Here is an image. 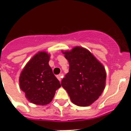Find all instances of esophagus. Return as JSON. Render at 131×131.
Returning <instances> with one entry per match:
<instances>
[{
  "label": "esophagus",
  "instance_id": "esophagus-1",
  "mask_svg": "<svg viewBox=\"0 0 131 131\" xmlns=\"http://www.w3.org/2000/svg\"><path fill=\"white\" fill-rule=\"evenodd\" d=\"M57 79L59 80V81H60L61 79H62V74H59V75H57Z\"/></svg>",
  "mask_w": 131,
  "mask_h": 131
}]
</instances>
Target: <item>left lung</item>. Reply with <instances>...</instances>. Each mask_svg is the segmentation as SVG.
Here are the masks:
<instances>
[{
    "label": "left lung",
    "mask_w": 131,
    "mask_h": 131,
    "mask_svg": "<svg viewBox=\"0 0 131 131\" xmlns=\"http://www.w3.org/2000/svg\"><path fill=\"white\" fill-rule=\"evenodd\" d=\"M63 53L68 60L69 69L61 85L74 104L80 107L91 105L104 91V67L88 50L81 47H75Z\"/></svg>",
    "instance_id": "8db88e82"
}]
</instances>
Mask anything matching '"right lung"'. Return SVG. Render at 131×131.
Masks as SVG:
<instances>
[{
	"label": "right lung",
	"mask_w": 131,
	"mask_h": 131,
	"mask_svg": "<svg viewBox=\"0 0 131 131\" xmlns=\"http://www.w3.org/2000/svg\"><path fill=\"white\" fill-rule=\"evenodd\" d=\"M50 55L40 52L27 63L19 77V85L27 100L35 104H49L61 86L49 66Z\"/></svg>",
	"instance_id": "1"
}]
</instances>
